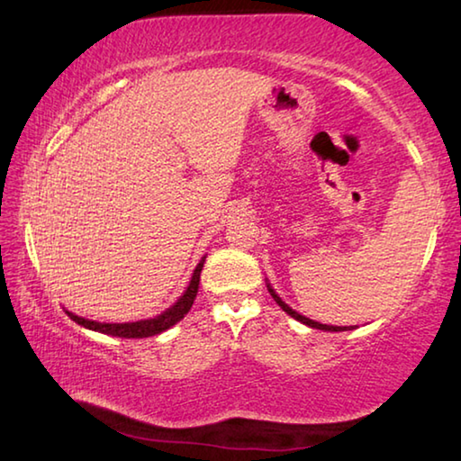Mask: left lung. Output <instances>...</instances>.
Instances as JSON below:
<instances>
[{
	"instance_id": "obj_1",
	"label": "left lung",
	"mask_w": 461,
	"mask_h": 461,
	"mask_svg": "<svg viewBox=\"0 0 461 461\" xmlns=\"http://www.w3.org/2000/svg\"><path fill=\"white\" fill-rule=\"evenodd\" d=\"M268 286V293L272 294V299H275L276 303H278V307L285 311V313H288L291 315L293 319H296V321H301V323H305V325H309V327H313V330H323V331H348L349 327H338V325H323V323H319V321H313V319H309V317H305V315H301V313H296L294 309H291L286 305V303L280 299V296L275 293V288H272L270 285H267Z\"/></svg>"
}]
</instances>
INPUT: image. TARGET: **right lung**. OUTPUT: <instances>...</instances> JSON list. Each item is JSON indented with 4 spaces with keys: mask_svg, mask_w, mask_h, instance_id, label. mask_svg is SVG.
<instances>
[{
    "mask_svg": "<svg viewBox=\"0 0 461 461\" xmlns=\"http://www.w3.org/2000/svg\"><path fill=\"white\" fill-rule=\"evenodd\" d=\"M203 264H205V256H203L201 262L197 264V268L193 270L191 283L186 286V291L183 293L181 299H178L173 307H168L165 313H160L154 319H144V321H134V323H99V321H91V319H83L79 315L67 311V315L73 319L75 323H79L83 327H87L91 331H99L105 335H113V338H150V335H158L162 331H167L168 327L176 325L181 319L189 313V309L193 307L194 296H197L199 291V278H201V270Z\"/></svg>",
    "mask_w": 461,
    "mask_h": 461,
    "instance_id": "1",
    "label": "right lung"
}]
</instances>
